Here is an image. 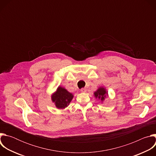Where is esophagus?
Wrapping results in <instances>:
<instances>
[{
    "mask_svg": "<svg viewBox=\"0 0 156 156\" xmlns=\"http://www.w3.org/2000/svg\"><path fill=\"white\" fill-rule=\"evenodd\" d=\"M86 90H86V88L83 87V88H81V90H80V91H81L82 93H85V92L86 91Z\"/></svg>",
    "mask_w": 156,
    "mask_h": 156,
    "instance_id": "esophagus-1",
    "label": "esophagus"
}]
</instances>
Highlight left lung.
Segmentation results:
<instances>
[{
  "instance_id": "1",
  "label": "left lung",
  "mask_w": 156,
  "mask_h": 156,
  "mask_svg": "<svg viewBox=\"0 0 156 156\" xmlns=\"http://www.w3.org/2000/svg\"><path fill=\"white\" fill-rule=\"evenodd\" d=\"M94 95L96 99L101 100L102 102L107 96H108V91H107L104 87L101 86L94 93Z\"/></svg>"
}]
</instances>
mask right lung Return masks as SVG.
<instances>
[{
	"mask_svg": "<svg viewBox=\"0 0 156 156\" xmlns=\"http://www.w3.org/2000/svg\"><path fill=\"white\" fill-rule=\"evenodd\" d=\"M73 98V94L69 93L66 89L62 86H58L56 91L51 96L52 102L59 109H64L68 107Z\"/></svg>",
	"mask_w": 156,
	"mask_h": 156,
	"instance_id": "1",
	"label": "right lung"
}]
</instances>
